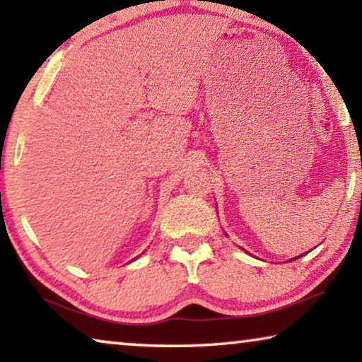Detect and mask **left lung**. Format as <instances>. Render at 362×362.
<instances>
[{"label":"left lung","mask_w":362,"mask_h":362,"mask_svg":"<svg viewBox=\"0 0 362 362\" xmlns=\"http://www.w3.org/2000/svg\"><path fill=\"white\" fill-rule=\"evenodd\" d=\"M298 257H300V255H298Z\"/></svg>","instance_id":"8db88e82"}]
</instances>
